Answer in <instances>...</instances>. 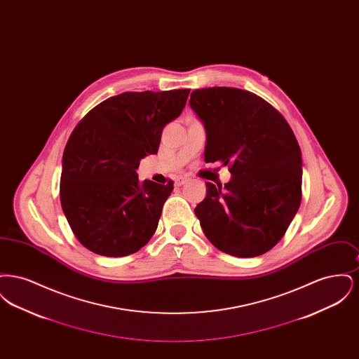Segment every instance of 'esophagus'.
<instances>
[{"instance_id":"obj_1","label":"esophagus","mask_w":359,"mask_h":359,"mask_svg":"<svg viewBox=\"0 0 359 359\" xmlns=\"http://www.w3.org/2000/svg\"><path fill=\"white\" fill-rule=\"evenodd\" d=\"M187 182L188 177H186V176H177V177L175 179V186H176V187H180V186L186 184Z\"/></svg>"}]
</instances>
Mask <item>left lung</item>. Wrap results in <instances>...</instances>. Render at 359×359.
<instances>
[{
  "mask_svg": "<svg viewBox=\"0 0 359 359\" xmlns=\"http://www.w3.org/2000/svg\"><path fill=\"white\" fill-rule=\"evenodd\" d=\"M189 106L205 125V163L219 161L233 175L223 187L205 183L195 215L223 253L261 256L283 238L300 207L297 140L272 104L246 90H194Z\"/></svg>",
  "mask_w": 359,
  "mask_h": 359,
  "instance_id": "left-lung-1",
  "label": "left lung"
}]
</instances>
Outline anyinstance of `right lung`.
<instances>
[{
  "mask_svg": "<svg viewBox=\"0 0 359 359\" xmlns=\"http://www.w3.org/2000/svg\"><path fill=\"white\" fill-rule=\"evenodd\" d=\"M188 94V88L126 91L97 104L72 130L60 203L86 249L129 256L152 238L173 182H140L136 170L141 158L157 154L163 128L182 114Z\"/></svg>",
  "mask_w": 359,
  "mask_h": 359,
  "instance_id": "1",
  "label": "right lung"
}]
</instances>
